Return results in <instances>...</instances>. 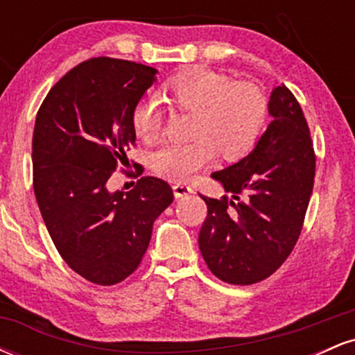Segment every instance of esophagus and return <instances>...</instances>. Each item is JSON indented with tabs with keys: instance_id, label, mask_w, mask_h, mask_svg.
<instances>
[{
	"instance_id": "1",
	"label": "esophagus",
	"mask_w": 355,
	"mask_h": 355,
	"mask_svg": "<svg viewBox=\"0 0 355 355\" xmlns=\"http://www.w3.org/2000/svg\"><path fill=\"white\" fill-rule=\"evenodd\" d=\"M193 193V190H191V187L185 185V183H175L173 185V195L175 198H183L187 197V195Z\"/></svg>"
}]
</instances>
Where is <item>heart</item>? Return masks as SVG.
<instances>
[{
    "mask_svg": "<svg viewBox=\"0 0 355 355\" xmlns=\"http://www.w3.org/2000/svg\"><path fill=\"white\" fill-rule=\"evenodd\" d=\"M173 108L191 113L189 144H166L152 153L155 173L172 182H187L217 157L234 162L254 148L267 121L266 93L252 81H230L223 73L190 67L165 83ZM132 128L152 144L164 125L160 100L145 95L132 110Z\"/></svg>",
    "mask_w": 355,
    "mask_h": 355,
    "instance_id": "obj_1",
    "label": "heart"
}]
</instances>
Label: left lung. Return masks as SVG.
<instances>
[{"instance_id": "1", "label": "left lung", "mask_w": 355, "mask_h": 355, "mask_svg": "<svg viewBox=\"0 0 355 355\" xmlns=\"http://www.w3.org/2000/svg\"><path fill=\"white\" fill-rule=\"evenodd\" d=\"M272 121L250 153L211 173L232 198L205 200L198 247L211 274L234 285L270 277L294 250L315 175V155L299 101L285 85L268 101ZM238 202H235L234 200Z\"/></svg>"}]
</instances>
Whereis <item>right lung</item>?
Returning <instances> with one entry per match:
<instances>
[{"label": "right lung", "mask_w": 355, "mask_h": 355, "mask_svg": "<svg viewBox=\"0 0 355 355\" xmlns=\"http://www.w3.org/2000/svg\"><path fill=\"white\" fill-rule=\"evenodd\" d=\"M157 73L135 61H83L50 89L36 115V202L56 250L93 284H118L137 270L153 222L173 202L168 183L155 177H141L130 191L107 187L135 144L132 110Z\"/></svg>", "instance_id": "right-lung-1"}]
</instances>
